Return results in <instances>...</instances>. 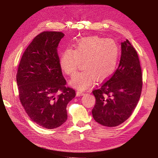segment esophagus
I'll return each mask as SVG.
<instances>
[{
  "mask_svg": "<svg viewBox=\"0 0 158 158\" xmlns=\"http://www.w3.org/2000/svg\"><path fill=\"white\" fill-rule=\"evenodd\" d=\"M76 94H77V97L82 96V95H83V94H84V93L82 92V91H77Z\"/></svg>",
  "mask_w": 158,
  "mask_h": 158,
  "instance_id": "esophagus-1",
  "label": "esophagus"
}]
</instances>
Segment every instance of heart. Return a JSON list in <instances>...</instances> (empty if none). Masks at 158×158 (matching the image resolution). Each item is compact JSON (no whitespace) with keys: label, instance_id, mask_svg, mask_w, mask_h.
Here are the masks:
<instances>
[{"label":"heart","instance_id":"heart-1","mask_svg":"<svg viewBox=\"0 0 158 158\" xmlns=\"http://www.w3.org/2000/svg\"><path fill=\"white\" fill-rule=\"evenodd\" d=\"M119 48L112 39L93 36L81 40L75 49L67 48L62 53L60 65L63 72L73 75L83 62V71L75 74L70 85L79 90H85L94 79L103 81L114 73L118 64Z\"/></svg>","mask_w":158,"mask_h":158}]
</instances>
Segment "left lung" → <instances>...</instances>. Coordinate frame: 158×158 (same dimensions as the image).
Segmentation results:
<instances>
[{"label":"left lung","instance_id":"obj_1","mask_svg":"<svg viewBox=\"0 0 158 158\" xmlns=\"http://www.w3.org/2000/svg\"><path fill=\"white\" fill-rule=\"evenodd\" d=\"M142 75L136 51L128 40L121 43V57L114 73L94 90L93 118L108 127H117L132 114L140 97Z\"/></svg>","mask_w":158,"mask_h":158}]
</instances>
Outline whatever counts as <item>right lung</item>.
I'll list each match as a JSON object with an SVG mask.
<instances>
[{"label":"right lung","instance_id":"obj_1","mask_svg":"<svg viewBox=\"0 0 158 158\" xmlns=\"http://www.w3.org/2000/svg\"><path fill=\"white\" fill-rule=\"evenodd\" d=\"M64 35L60 31H44L35 36L22 55L16 74L20 100L27 114L47 129L65 123L67 105L75 97V90L65 86L57 54Z\"/></svg>","mask_w":158,"mask_h":158}]
</instances>
